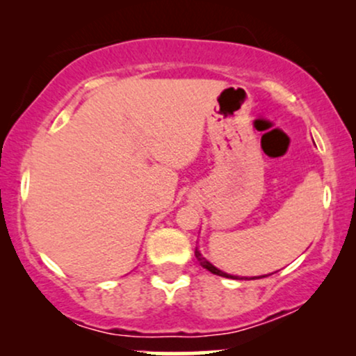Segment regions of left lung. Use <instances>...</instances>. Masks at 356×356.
Masks as SVG:
<instances>
[{"label":"left lung","instance_id":"left-lung-1","mask_svg":"<svg viewBox=\"0 0 356 356\" xmlns=\"http://www.w3.org/2000/svg\"><path fill=\"white\" fill-rule=\"evenodd\" d=\"M195 257H197V261H199V263H201V266L206 268L207 271H211L212 275H218V276H222V277H231V280H238V277H236V276L227 275V273L220 271V269H218L216 266H212V264L209 263V261L206 259V257H202V254L197 251V249H195Z\"/></svg>","mask_w":356,"mask_h":356}]
</instances>
